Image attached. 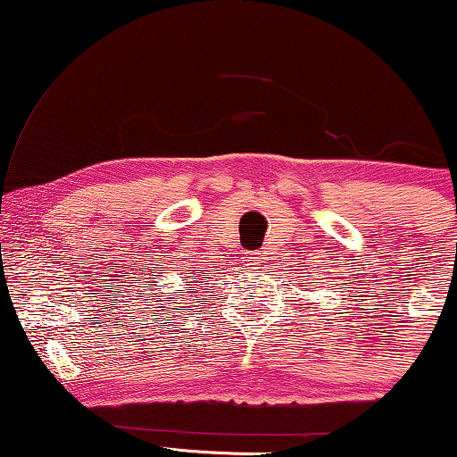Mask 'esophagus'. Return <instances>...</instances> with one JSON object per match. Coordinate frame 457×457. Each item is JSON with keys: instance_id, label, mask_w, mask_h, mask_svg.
Here are the masks:
<instances>
[{"instance_id": "esophagus-1", "label": "esophagus", "mask_w": 457, "mask_h": 457, "mask_svg": "<svg viewBox=\"0 0 457 457\" xmlns=\"http://www.w3.org/2000/svg\"><path fill=\"white\" fill-rule=\"evenodd\" d=\"M246 262H249V264H258L260 253H249V255H246Z\"/></svg>"}]
</instances>
